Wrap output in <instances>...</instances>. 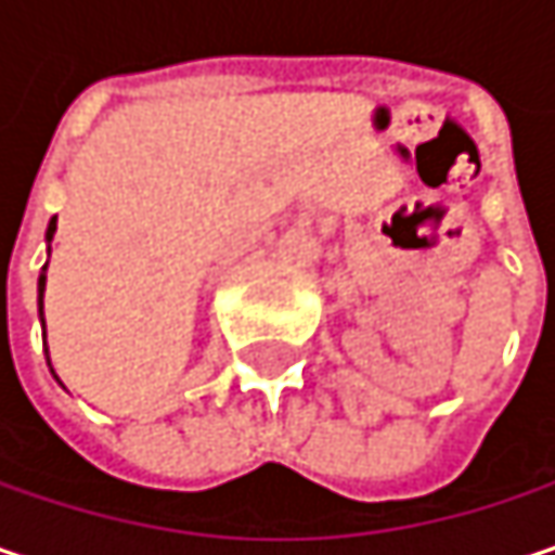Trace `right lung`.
I'll use <instances>...</instances> for the list:
<instances>
[{"label": "right lung", "mask_w": 555, "mask_h": 555, "mask_svg": "<svg viewBox=\"0 0 555 555\" xmlns=\"http://www.w3.org/2000/svg\"><path fill=\"white\" fill-rule=\"evenodd\" d=\"M53 231H56V219H50V228H47V241H53ZM47 273V267H43ZM40 273V282H37V292H40V314H43V285H47V276ZM43 343H47V333H43Z\"/></svg>", "instance_id": "right-lung-1"}]
</instances>
